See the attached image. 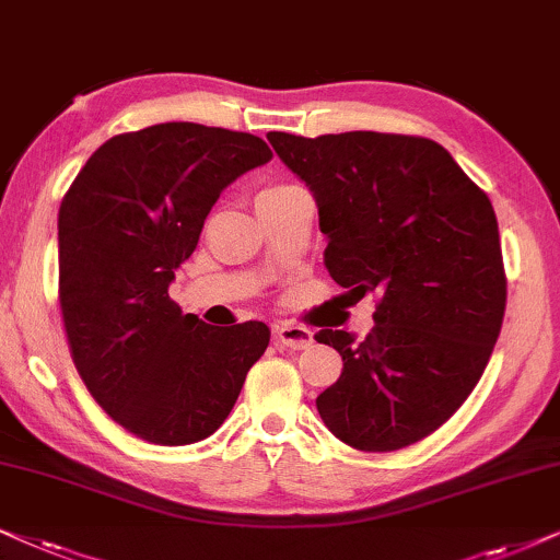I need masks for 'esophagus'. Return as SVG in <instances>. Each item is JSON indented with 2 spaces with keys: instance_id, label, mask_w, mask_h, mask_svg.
<instances>
[{
  "instance_id": "34e87169",
  "label": "esophagus",
  "mask_w": 560,
  "mask_h": 560,
  "mask_svg": "<svg viewBox=\"0 0 560 560\" xmlns=\"http://www.w3.org/2000/svg\"><path fill=\"white\" fill-rule=\"evenodd\" d=\"M276 338H279L281 346L292 348V350H304L312 346V330L304 325L296 323H281L276 327Z\"/></svg>"
}]
</instances>
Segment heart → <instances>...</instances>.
I'll use <instances>...</instances> for the list:
<instances>
[{
	"instance_id": "obj_1",
	"label": "heart",
	"mask_w": 560,
	"mask_h": 560,
	"mask_svg": "<svg viewBox=\"0 0 560 560\" xmlns=\"http://www.w3.org/2000/svg\"><path fill=\"white\" fill-rule=\"evenodd\" d=\"M292 189H296L294 184H271V186H264V189L258 191L256 202H266V199L281 197V194H287V191H292Z\"/></svg>"
}]
</instances>
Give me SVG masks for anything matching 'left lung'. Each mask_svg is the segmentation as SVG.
Instances as JSON below:
<instances>
[{"label":"left lung","instance_id":"left-lung-1","mask_svg":"<svg viewBox=\"0 0 560 560\" xmlns=\"http://www.w3.org/2000/svg\"><path fill=\"white\" fill-rule=\"evenodd\" d=\"M268 143L315 194L332 279L358 300L378 296L361 342L330 327L315 335L342 355L317 412L350 448H407L464 405L502 330L494 207L430 138L268 132Z\"/></svg>","mask_w":560,"mask_h":560}]
</instances>
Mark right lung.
Segmentation results:
<instances>
[{"mask_svg":"<svg viewBox=\"0 0 560 560\" xmlns=\"http://www.w3.org/2000/svg\"><path fill=\"white\" fill-rule=\"evenodd\" d=\"M271 159L250 132L163 122L109 138L58 210V300L79 376L117 424L189 445L225 422L264 323L205 325L168 296L220 191Z\"/></svg>","mask_w":560,"mask_h":560,"instance_id":"add662e5","label":"right lung"}]
</instances>
